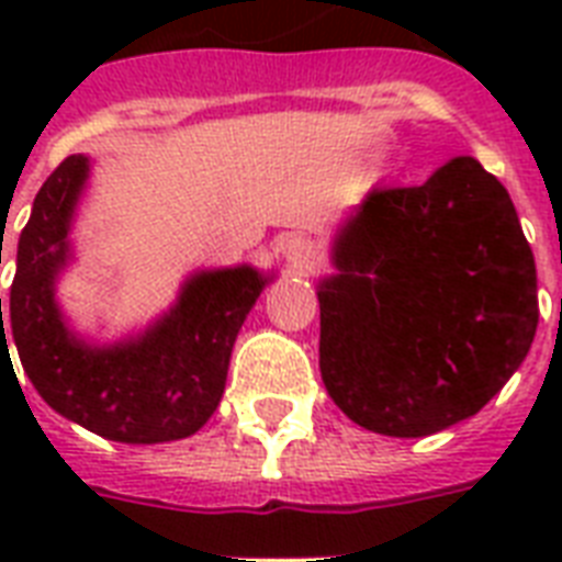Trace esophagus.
Instances as JSON below:
<instances>
[{"label": "esophagus", "mask_w": 562, "mask_h": 562, "mask_svg": "<svg viewBox=\"0 0 562 562\" xmlns=\"http://www.w3.org/2000/svg\"><path fill=\"white\" fill-rule=\"evenodd\" d=\"M280 254L282 259L289 262V268L300 271V268H306L308 259H312V241L306 236H282L280 238Z\"/></svg>", "instance_id": "esophagus-1"}]
</instances>
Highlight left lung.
Here are the masks:
<instances>
[{"label": "left lung", "instance_id": "8db88e82", "mask_svg": "<svg viewBox=\"0 0 562 562\" xmlns=\"http://www.w3.org/2000/svg\"><path fill=\"white\" fill-rule=\"evenodd\" d=\"M317 282L321 375L361 428L426 437L479 414L531 350L537 265L507 189L475 157L373 189Z\"/></svg>", "mask_w": 562, "mask_h": 562}]
</instances>
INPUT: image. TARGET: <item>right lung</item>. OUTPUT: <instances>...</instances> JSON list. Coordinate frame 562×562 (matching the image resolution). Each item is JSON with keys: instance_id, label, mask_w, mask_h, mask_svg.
Returning a JSON list of instances; mask_svg holds the SVG:
<instances>
[{"instance_id": "add662e5", "label": "right lung", "mask_w": 562, "mask_h": 562, "mask_svg": "<svg viewBox=\"0 0 562 562\" xmlns=\"http://www.w3.org/2000/svg\"><path fill=\"white\" fill-rule=\"evenodd\" d=\"M90 171V157L72 154L34 198L16 245L8 321L0 297V356L11 361L8 344H16L48 408L92 435L145 446L183 440L218 408L238 329L277 273L254 265L201 268L143 329L116 341L78 333L57 282L75 262L72 227Z\"/></svg>"}]
</instances>
